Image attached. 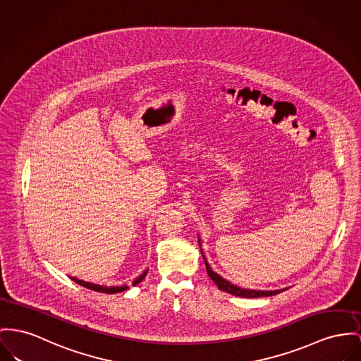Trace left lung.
<instances>
[{"label":"left lung","mask_w":361,"mask_h":361,"mask_svg":"<svg viewBox=\"0 0 361 361\" xmlns=\"http://www.w3.org/2000/svg\"><path fill=\"white\" fill-rule=\"evenodd\" d=\"M204 262H205V267H207V272L209 275V278L216 283L217 288L226 293H230L233 295H238L242 298H257V297H269V295H274V294H278L281 293L282 290H274V291H263V290H247V288H240L238 286H234L233 283H230L228 281L223 279L220 275H217L216 272H214L211 269L209 264L207 263L205 257H204Z\"/></svg>","instance_id":"obj_1"}]
</instances>
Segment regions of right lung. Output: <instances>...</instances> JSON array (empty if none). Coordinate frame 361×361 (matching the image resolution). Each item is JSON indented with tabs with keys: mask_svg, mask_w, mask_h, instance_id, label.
<instances>
[{
	"mask_svg": "<svg viewBox=\"0 0 361 361\" xmlns=\"http://www.w3.org/2000/svg\"><path fill=\"white\" fill-rule=\"evenodd\" d=\"M146 274H147V271H145L141 276H138V278L131 283V286H135V285H138L140 282H142L145 276H146ZM71 279H73V282H76L78 285L83 286V288H90V290H94V291H98V293H106V294L121 293V291H124V290L128 288L127 286H109V288H106V286H99V285H94V283H90V282L80 281V279H78V278H71Z\"/></svg>",
	"mask_w": 361,
	"mask_h": 361,
	"instance_id": "add662e5",
	"label": "right lung"
}]
</instances>
